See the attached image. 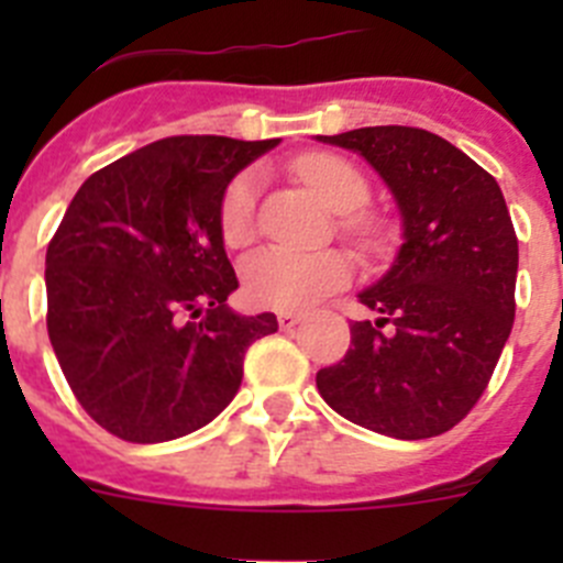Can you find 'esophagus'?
<instances>
[{
    "label": "esophagus",
    "mask_w": 563,
    "mask_h": 563,
    "mask_svg": "<svg viewBox=\"0 0 563 563\" xmlns=\"http://www.w3.org/2000/svg\"><path fill=\"white\" fill-rule=\"evenodd\" d=\"M276 321H278V327H282V330L290 332V330H296L298 324H301V316H298V312H292V310H282L276 316Z\"/></svg>",
    "instance_id": "obj_1"
}]
</instances>
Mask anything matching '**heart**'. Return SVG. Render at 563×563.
I'll return each instance as SVG.
<instances>
[{
    "label": "heart",
    "mask_w": 563,
    "mask_h": 563,
    "mask_svg": "<svg viewBox=\"0 0 563 563\" xmlns=\"http://www.w3.org/2000/svg\"><path fill=\"white\" fill-rule=\"evenodd\" d=\"M296 177L316 191L332 211L352 213L369 200V183L357 166L338 154L316 152L296 161ZM258 174L242 172L228 183L220 202V233L228 247H242L253 239L256 222ZM343 228L357 239H369L366 217H346ZM352 278V258L338 247L327 251H290L262 247L242 262V290L247 301L267 310H305L330 292L341 290Z\"/></svg>",
    "instance_id": "1"
}]
</instances>
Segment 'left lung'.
<instances>
[{
	"label": "left lung",
	"instance_id": "left-lung-1",
	"mask_svg": "<svg viewBox=\"0 0 563 563\" xmlns=\"http://www.w3.org/2000/svg\"><path fill=\"white\" fill-rule=\"evenodd\" d=\"M318 141L361 154L402 220L391 267L357 292L377 318L352 321V346L318 372V391L377 434H445L476 406L514 330L519 239L499 183L426 129L366 126Z\"/></svg>",
	"mask_w": 563,
	"mask_h": 563
}]
</instances>
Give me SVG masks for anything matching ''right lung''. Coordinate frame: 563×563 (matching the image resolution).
<instances>
[{
	"label": "right lung",
	"instance_id": "1",
	"mask_svg": "<svg viewBox=\"0 0 563 563\" xmlns=\"http://www.w3.org/2000/svg\"><path fill=\"white\" fill-rule=\"evenodd\" d=\"M278 146L180 134L109 163L78 188L47 247V332L69 389L126 442L202 429L242 383L273 312L239 316L220 233L228 183Z\"/></svg>",
	"mask_w": 563,
	"mask_h": 563
}]
</instances>
